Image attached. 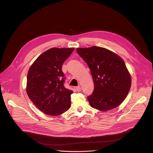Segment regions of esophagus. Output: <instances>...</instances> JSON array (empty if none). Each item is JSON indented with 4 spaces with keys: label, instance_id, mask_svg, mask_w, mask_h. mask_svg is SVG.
I'll use <instances>...</instances> for the list:
<instances>
[{
    "label": "esophagus",
    "instance_id": "1",
    "mask_svg": "<svg viewBox=\"0 0 153 153\" xmlns=\"http://www.w3.org/2000/svg\"><path fill=\"white\" fill-rule=\"evenodd\" d=\"M76 90L78 92H80V91H81L82 89H81V87H80V86H78V87H76Z\"/></svg>",
    "mask_w": 153,
    "mask_h": 153
}]
</instances>
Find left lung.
I'll use <instances>...</instances> for the list:
<instances>
[{
	"label": "left lung",
	"instance_id": "8db88e82",
	"mask_svg": "<svg viewBox=\"0 0 153 153\" xmlns=\"http://www.w3.org/2000/svg\"><path fill=\"white\" fill-rule=\"evenodd\" d=\"M76 52L89 66L94 90L88 96L92 108L108 111L117 107L126 99L131 77L123 59L108 49L93 46L78 48Z\"/></svg>",
	"mask_w": 153,
	"mask_h": 153
}]
</instances>
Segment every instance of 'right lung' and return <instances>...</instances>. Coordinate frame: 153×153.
<instances>
[{
	"instance_id": "obj_1",
	"label": "right lung",
	"mask_w": 153,
	"mask_h": 153,
	"mask_svg": "<svg viewBox=\"0 0 153 153\" xmlns=\"http://www.w3.org/2000/svg\"><path fill=\"white\" fill-rule=\"evenodd\" d=\"M75 48H52L41 54L27 73L26 91L29 99L44 114L57 116L71 106L73 92L64 86L63 62Z\"/></svg>"
}]
</instances>
